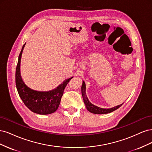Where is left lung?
<instances>
[{
	"instance_id": "8db88e82",
	"label": "left lung",
	"mask_w": 152,
	"mask_h": 152,
	"mask_svg": "<svg viewBox=\"0 0 152 152\" xmlns=\"http://www.w3.org/2000/svg\"><path fill=\"white\" fill-rule=\"evenodd\" d=\"M86 84L84 81H83L82 82V87H81V91H82V98H83V100L84 104L86 105V107L87 108V110H88L89 112H90L91 113H93L94 114H107V113H111L115 110L118 109L119 107H121L122 104L116 106V107H113L112 108H99L97 106L94 105L93 103H91L89 100L87 98V96L86 95Z\"/></svg>"
}]
</instances>
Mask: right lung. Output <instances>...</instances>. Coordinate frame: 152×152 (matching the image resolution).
I'll list each match as a JSON object with an SVG mask.
<instances>
[{
    "label": "right lung",
    "mask_w": 152,
    "mask_h": 152,
    "mask_svg": "<svg viewBox=\"0 0 152 152\" xmlns=\"http://www.w3.org/2000/svg\"><path fill=\"white\" fill-rule=\"evenodd\" d=\"M23 45L16 69V85L20 97L26 107L31 112L40 115H48L55 112L58 108L64 90L72 77L64 80L56 89L49 91H39L31 89L23 80L20 73V63Z\"/></svg>",
    "instance_id": "1"
}]
</instances>
